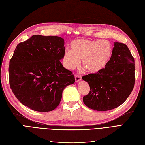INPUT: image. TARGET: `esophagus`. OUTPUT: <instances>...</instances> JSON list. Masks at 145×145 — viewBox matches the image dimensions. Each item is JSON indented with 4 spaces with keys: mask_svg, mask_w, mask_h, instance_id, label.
Returning <instances> with one entry per match:
<instances>
[{
    "mask_svg": "<svg viewBox=\"0 0 145 145\" xmlns=\"http://www.w3.org/2000/svg\"><path fill=\"white\" fill-rule=\"evenodd\" d=\"M81 79H82V77H81L80 76L77 75V74H76V75H75V80H76V82H79Z\"/></svg>",
    "mask_w": 145,
    "mask_h": 145,
    "instance_id": "obj_1",
    "label": "esophagus"
}]
</instances>
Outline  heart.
<instances>
[{
	"label": "heart",
	"mask_w": 145,
	"mask_h": 145,
	"mask_svg": "<svg viewBox=\"0 0 145 145\" xmlns=\"http://www.w3.org/2000/svg\"><path fill=\"white\" fill-rule=\"evenodd\" d=\"M71 50L67 49L63 54L62 64L69 70L77 68L82 63L88 71H100L108 62L112 54V46L105 40L76 39L71 43Z\"/></svg>",
	"instance_id": "obj_1"
}]
</instances>
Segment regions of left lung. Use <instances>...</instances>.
Segmentation results:
<instances>
[{"label": "left lung", "instance_id": "1", "mask_svg": "<svg viewBox=\"0 0 145 145\" xmlns=\"http://www.w3.org/2000/svg\"><path fill=\"white\" fill-rule=\"evenodd\" d=\"M134 59L125 44L114 42L110 59L100 71L82 77L90 91L83 97L88 108L106 111L117 108L129 97L135 83Z\"/></svg>", "mask_w": 145, "mask_h": 145}]
</instances>
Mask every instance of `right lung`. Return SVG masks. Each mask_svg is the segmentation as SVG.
<instances>
[{
    "label": "right lung",
    "instance_id": "obj_1",
    "mask_svg": "<svg viewBox=\"0 0 145 145\" xmlns=\"http://www.w3.org/2000/svg\"><path fill=\"white\" fill-rule=\"evenodd\" d=\"M65 51L58 36L34 35L17 45L10 61V88L22 104L39 112L54 110L62 92L75 82L60 62Z\"/></svg>",
    "mask_w": 145,
    "mask_h": 145
}]
</instances>
